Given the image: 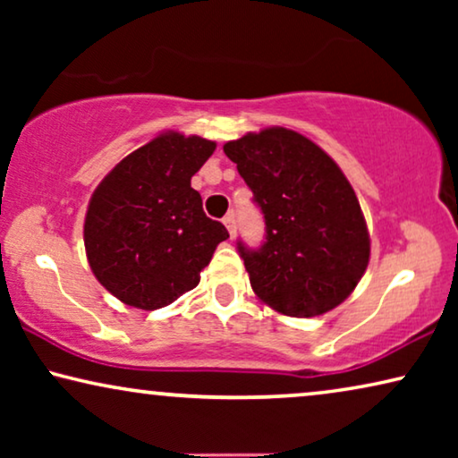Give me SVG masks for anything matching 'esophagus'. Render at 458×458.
Listing matches in <instances>:
<instances>
[{
  "mask_svg": "<svg viewBox=\"0 0 458 458\" xmlns=\"http://www.w3.org/2000/svg\"><path fill=\"white\" fill-rule=\"evenodd\" d=\"M223 223H225V227H227L229 235H231V237H235V233H237V223H235V215H227V216L223 218Z\"/></svg>",
  "mask_w": 458,
  "mask_h": 458,
  "instance_id": "esophagus-1",
  "label": "esophagus"
}]
</instances>
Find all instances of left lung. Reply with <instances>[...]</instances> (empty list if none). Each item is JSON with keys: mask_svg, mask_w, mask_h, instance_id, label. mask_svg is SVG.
Masks as SVG:
<instances>
[{"mask_svg": "<svg viewBox=\"0 0 458 458\" xmlns=\"http://www.w3.org/2000/svg\"><path fill=\"white\" fill-rule=\"evenodd\" d=\"M265 215V242H237L256 296L287 317L342 304L367 271L371 242L360 204L340 166L284 127L223 146Z\"/></svg>", "mask_w": 458, "mask_h": 458, "instance_id": "obj_1", "label": "left lung"}]
</instances>
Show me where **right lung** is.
I'll return each instance as SVG.
<instances>
[{
    "instance_id": "obj_1",
    "label": "right lung",
    "mask_w": 458,
    "mask_h": 458,
    "mask_svg": "<svg viewBox=\"0 0 458 458\" xmlns=\"http://www.w3.org/2000/svg\"><path fill=\"white\" fill-rule=\"evenodd\" d=\"M216 143L174 131L154 137L106 174L85 216L87 260L121 302L143 310L171 304L199 284L229 237L204 215L191 177Z\"/></svg>"
}]
</instances>
